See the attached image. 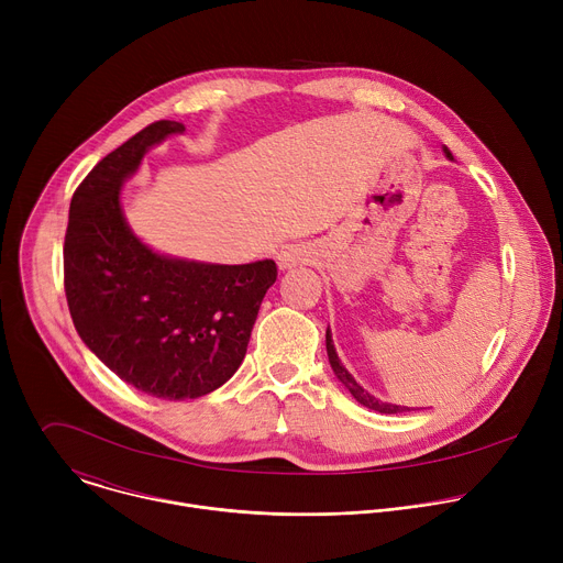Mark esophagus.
Returning a JSON list of instances; mask_svg holds the SVG:
<instances>
[{"instance_id": "34e87169", "label": "esophagus", "mask_w": 563, "mask_h": 563, "mask_svg": "<svg viewBox=\"0 0 563 563\" xmlns=\"http://www.w3.org/2000/svg\"><path fill=\"white\" fill-rule=\"evenodd\" d=\"M300 263H305V252L298 250V247H287L285 252L278 254L280 269H291V267H296Z\"/></svg>"}]
</instances>
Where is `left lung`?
<instances>
[{
  "instance_id": "obj_1",
  "label": "left lung",
  "mask_w": 563,
  "mask_h": 563,
  "mask_svg": "<svg viewBox=\"0 0 563 563\" xmlns=\"http://www.w3.org/2000/svg\"><path fill=\"white\" fill-rule=\"evenodd\" d=\"M443 151H445V155L452 159V153L448 151V146H443ZM325 343H328V356H330V365H332V369H334V374H336V378L350 389V394L358 400L361 406H365V408H369V410H374V412H380V415H404V412H412L410 408H406V406H394V404H383V400H378V398H374L369 391H365L356 380H354V376L343 367V363L339 361V354H336V350H334V341H332V332H330V328H328V334H325Z\"/></svg>"
}]
</instances>
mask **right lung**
Here are the masks:
<instances>
[{"mask_svg":"<svg viewBox=\"0 0 563 563\" xmlns=\"http://www.w3.org/2000/svg\"><path fill=\"white\" fill-rule=\"evenodd\" d=\"M183 131L159 120L102 157L70 198L64 235V291L79 339L122 380L167 400L205 396L233 376L278 276L274 261L159 256L129 229L122 183L153 144Z\"/></svg>","mask_w":563,"mask_h":563,"instance_id":"right-lung-1","label":"right lung"}]
</instances>
